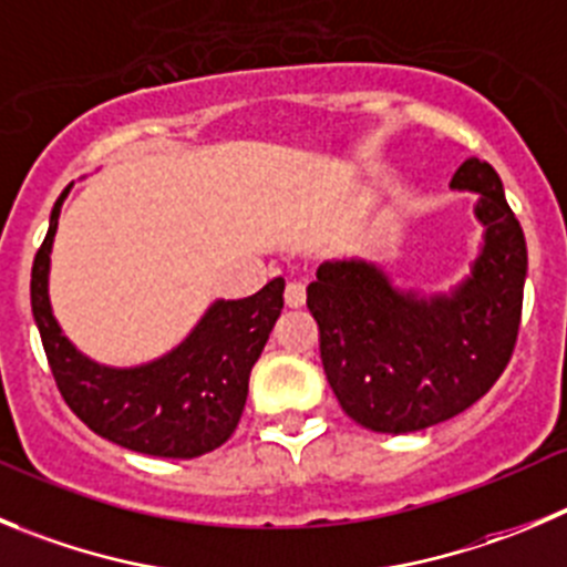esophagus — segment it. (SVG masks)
<instances>
[{
    "mask_svg": "<svg viewBox=\"0 0 567 567\" xmlns=\"http://www.w3.org/2000/svg\"><path fill=\"white\" fill-rule=\"evenodd\" d=\"M305 299H308L305 282H299V279L288 282V288H285V305H288V308H301V305H305Z\"/></svg>",
    "mask_w": 567,
    "mask_h": 567,
    "instance_id": "obj_1",
    "label": "esophagus"
}]
</instances>
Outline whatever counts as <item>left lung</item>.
I'll list each match as a JSON object with an SVG mask.
<instances>
[{
	"instance_id": "left-lung-1",
	"label": "left lung",
	"mask_w": 567,
	"mask_h": 567,
	"mask_svg": "<svg viewBox=\"0 0 567 567\" xmlns=\"http://www.w3.org/2000/svg\"><path fill=\"white\" fill-rule=\"evenodd\" d=\"M453 189L478 193L484 246L451 293L400 290L367 259H336L308 285L324 374L349 420L378 433L425 431L495 385L515 352L526 237L498 173L467 158Z\"/></svg>"
}]
</instances>
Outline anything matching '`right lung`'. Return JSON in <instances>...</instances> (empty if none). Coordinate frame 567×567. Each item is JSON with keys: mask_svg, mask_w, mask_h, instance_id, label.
<instances>
[{"mask_svg": "<svg viewBox=\"0 0 567 567\" xmlns=\"http://www.w3.org/2000/svg\"><path fill=\"white\" fill-rule=\"evenodd\" d=\"M72 187V184H69ZM69 187L55 200L50 229L33 259L30 301L52 378L66 405L97 436L158 458H195L235 433L248 374L282 313L285 279L248 299L215 301L195 330L158 361L111 369L81 355L50 308V251Z\"/></svg>", "mask_w": 567, "mask_h": 567, "instance_id": "add662e5", "label": "right lung"}]
</instances>
